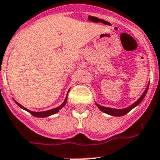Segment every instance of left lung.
I'll list each match as a JSON object with an SVG mask.
<instances>
[{
  "label": "left lung",
  "instance_id": "left-lung-1",
  "mask_svg": "<svg viewBox=\"0 0 160 160\" xmlns=\"http://www.w3.org/2000/svg\"><path fill=\"white\" fill-rule=\"evenodd\" d=\"M149 85L150 84H148L147 87H146V89H145V91L144 93L141 94V96L140 98L134 102V103H132V105H130L128 107L125 108H122V109H117V108H107V107H103V106H101V105L98 104V103H96V106L99 108L102 112H105V113L108 114V115H111V116H114V117H121V116H124L125 114H127V112H129L132 109H133L135 107H136L137 105L141 102V101L143 100V98H145V94L147 93L148 91V88H149Z\"/></svg>",
  "mask_w": 160,
  "mask_h": 160
}]
</instances>
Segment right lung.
<instances>
[{"mask_svg": "<svg viewBox=\"0 0 160 160\" xmlns=\"http://www.w3.org/2000/svg\"><path fill=\"white\" fill-rule=\"evenodd\" d=\"M69 91H70V89H69L68 92H67V94H68ZM67 97H66V98H65L64 102H62V104L60 105V106H58V107L55 108H52V109L48 110V111H42V112L30 111V110H28V108H24V106H22L21 104H19V102H16V101H15V102H16V104L18 105V106H19V108H21L22 109H24V110H25V111L28 112L29 113L32 114L33 116L36 117V118H47V117H49V116H51V115H53V114H55V113H57V112H59L60 110L62 109V108L64 107L65 105H66V103H67Z\"/></svg>", "mask_w": 160, "mask_h": 160, "instance_id": "obj_1", "label": "right lung"}]
</instances>
